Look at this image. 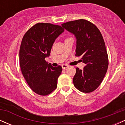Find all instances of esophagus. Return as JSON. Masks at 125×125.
Here are the masks:
<instances>
[{
	"label": "esophagus",
	"mask_w": 125,
	"mask_h": 125,
	"mask_svg": "<svg viewBox=\"0 0 125 125\" xmlns=\"http://www.w3.org/2000/svg\"><path fill=\"white\" fill-rule=\"evenodd\" d=\"M68 66H69L66 64H62V67L63 69H66Z\"/></svg>",
	"instance_id": "esophagus-1"
}]
</instances>
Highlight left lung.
<instances>
[{"instance_id": "1", "label": "left lung", "mask_w": 125, "mask_h": 125, "mask_svg": "<svg viewBox=\"0 0 125 125\" xmlns=\"http://www.w3.org/2000/svg\"><path fill=\"white\" fill-rule=\"evenodd\" d=\"M76 38V56H81L86 64L83 69L76 67L73 82L77 89L90 93L99 86L108 68V55L102 35L90 21L79 19L62 24Z\"/></svg>"}]
</instances>
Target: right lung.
<instances>
[{"mask_svg": "<svg viewBox=\"0 0 125 125\" xmlns=\"http://www.w3.org/2000/svg\"><path fill=\"white\" fill-rule=\"evenodd\" d=\"M59 25L38 23L26 32L19 50L21 71L27 83L36 94L46 96L57 87L61 66L54 67L45 61L54 41L63 32Z\"/></svg>", "mask_w": 125, "mask_h": 125, "instance_id": "obj_1", "label": "right lung"}]
</instances>
